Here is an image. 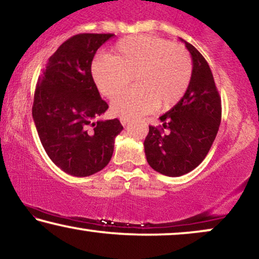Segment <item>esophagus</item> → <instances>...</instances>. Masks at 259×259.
Segmentation results:
<instances>
[{"label": "esophagus", "instance_id": "obj_1", "mask_svg": "<svg viewBox=\"0 0 259 259\" xmlns=\"http://www.w3.org/2000/svg\"><path fill=\"white\" fill-rule=\"evenodd\" d=\"M120 123H122L123 126H125V125H127V123H129V119H126V118H120Z\"/></svg>", "mask_w": 259, "mask_h": 259}]
</instances>
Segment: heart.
Instances as JSON below:
<instances>
[{
    "mask_svg": "<svg viewBox=\"0 0 259 259\" xmlns=\"http://www.w3.org/2000/svg\"><path fill=\"white\" fill-rule=\"evenodd\" d=\"M136 75L139 87L117 94L111 112L135 118L159 105L169 109L182 100L192 77V62L184 47L153 35H132L114 45L111 56L92 61L91 75L103 96L112 97Z\"/></svg>",
    "mask_w": 259,
    "mask_h": 259,
    "instance_id": "b5f03b06",
    "label": "heart"
}]
</instances>
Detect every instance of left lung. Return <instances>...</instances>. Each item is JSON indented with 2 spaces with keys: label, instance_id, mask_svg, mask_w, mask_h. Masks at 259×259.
<instances>
[{
  "label": "left lung",
  "instance_id": "obj_1",
  "mask_svg": "<svg viewBox=\"0 0 259 259\" xmlns=\"http://www.w3.org/2000/svg\"><path fill=\"white\" fill-rule=\"evenodd\" d=\"M184 41L192 58V77L185 96L160 120L149 126L145 140L147 161L154 171L181 177L197 167L210 149L221 122V99L204 57ZM169 133L163 134V129Z\"/></svg>",
  "mask_w": 259,
  "mask_h": 259
}]
</instances>
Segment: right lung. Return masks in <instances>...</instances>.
I'll return each mask as SVG.
<instances>
[{
  "label": "right lung",
  "instance_id": "right-lung-1",
  "mask_svg": "<svg viewBox=\"0 0 259 259\" xmlns=\"http://www.w3.org/2000/svg\"><path fill=\"white\" fill-rule=\"evenodd\" d=\"M113 34L81 33L49 58L34 93L32 114L49 158L62 171L87 177L103 169L123 126L117 118L97 120L109 109L91 75L94 55Z\"/></svg>",
  "mask_w": 259,
  "mask_h": 259
}]
</instances>
